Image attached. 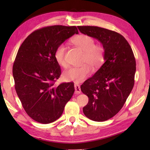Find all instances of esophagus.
I'll return each instance as SVG.
<instances>
[{"label": "esophagus", "instance_id": "esophagus-1", "mask_svg": "<svg viewBox=\"0 0 150 150\" xmlns=\"http://www.w3.org/2000/svg\"><path fill=\"white\" fill-rule=\"evenodd\" d=\"M74 87H75V94H80L81 92V88L79 87V85H77V84H75Z\"/></svg>", "mask_w": 150, "mask_h": 150}]
</instances>
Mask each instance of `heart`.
I'll return each mask as SVG.
<instances>
[{
    "instance_id": "1",
    "label": "heart",
    "mask_w": 150,
    "mask_h": 150,
    "mask_svg": "<svg viewBox=\"0 0 150 150\" xmlns=\"http://www.w3.org/2000/svg\"><path fill=\"white\" fill-rule=\"evenodd\" d=\"M72 43L84 52L83 64L81 67H73L65 70L63 73V77L67 81L81 83L85 80L91 73L90 65L93 69L100 67L104 61L105 51L100 45H95V40L90 35L80 34L76 35L72 40ZM66 46L65 44L58 45L55 50V61L61 67H65L67 62L65 60Z\"/></svg>"
}]
</instances>
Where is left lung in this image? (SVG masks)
I'll return each mask as SVG.
<instances>
[{
	"instance_id": "8db88e82",
	"label": "left lung",
	"mask_w": 150,
	"mask_h": 150,
	"mask_svg": "<svg viewBox=\"0 0 150 150\" xmlns=\"http://www.w3.org/2000/svg\"><path fill=\"white\" fill-rule=\"evenodd\" d=\"M77 28L98 40L105 51V63L81 86L88 98L83 113L94 121L107 120L121 110L134 87L135 57L130 44L118 33L97 26Z\"/></svg>"
}]
</instances>
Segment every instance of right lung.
<instances>
[{
	"instance_id": "1",
	"label": "right lung",
	"mask_w": 150,
	"mask_h": 150,
	"mask_svg": "<svg viewBox=\"0 0 150 150\" xmlns=\"http://www.w3.org/2000/svg\"><path fill=\"white\" fill-rule=\"evenodd\" d=\"M75 34L76 26L43 28L30 34L18 51L12 68L15 89L28 115L38 122L57 120L74 93L72 82L54 86L62 73L54 53Z\"/></svg>"
}]
</instances>
